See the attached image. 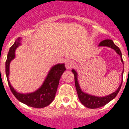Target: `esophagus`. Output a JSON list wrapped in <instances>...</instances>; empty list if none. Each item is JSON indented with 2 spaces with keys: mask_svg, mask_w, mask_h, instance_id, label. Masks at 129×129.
<instances>
[{
  "mask_svg": "<svg viewBox=\"0 0 129 129\" xmlns=\"http://www.w3.org/2000/svg\"><path fill=\"white\" fill-rule=\"evenodd\" d=\"M66 68L67 69H71L72 68L74 67V63L72 61V60H67L66 61Z\"/></svg>",
  "mask_w": 129,
  "mask_h": 129,
  "instance_id": "esophagus-1",
  "label": "esophagus"
}]
</instances>
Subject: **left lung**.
Masks as SVG:
<instances>
[{
  "label": "left lung",
  "mask_w": 129,
  "mask_h": 129,
  "mask_svg": "<svg viewBox=\"0 0 129 129\" xmlns=\"http://www.w3.org/2000/svg\"><path fill=\"white\" fill-rule=\"evenodd\" d=\"M100 47H110L112 49H114L115 51L120 56L121 58V61L123 63V60H122V53L118 47H117L116 45H115L112 40L110 39H106L104 41H102L99 45ZM72 72H73L74 75V81H75V86L76 88V91H77L78 96V99L80 100V102L82 103V105H84L85 107L88 108H91V109H95V108H101L102 106H105L109 102L114 100L115 97H116L117 94L119 92L120 89L121 88L122 86V81L121 84H120L118 88L116 91L114 92V93H111L110 95H106L105 97H97L95 95H91L88 93H84L83 91L81 90L79 83H78V74L75 70H72ZM122 76H123V72H122Z\"/></svg>",
  "instance_id": "8db88e82"
}]
</instances>
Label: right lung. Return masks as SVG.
Here are the masks:
<instances>
[{"label":"right lung","instance_id":"obj_1","mask_svg":"<svg viewBox=\"0 0 129 129\" xmlns=\"http://www.w3.org/2000/svg\"><path fill=\"white\" fill-rule=\"evenodd\" d=\"M21 38H19L11 47L5 63V72L8 84L14 96L21 103L36 108H45L49 106L55 97L60 78L66 70L64 63H58L52 67L49 70L43 84L40 88L32 93H20L17 92L11 84L9 80V66L11 61L15 57V50L21 45Z\"/></svg>","mask_w":129,"mask_h":129}]
</instances>
